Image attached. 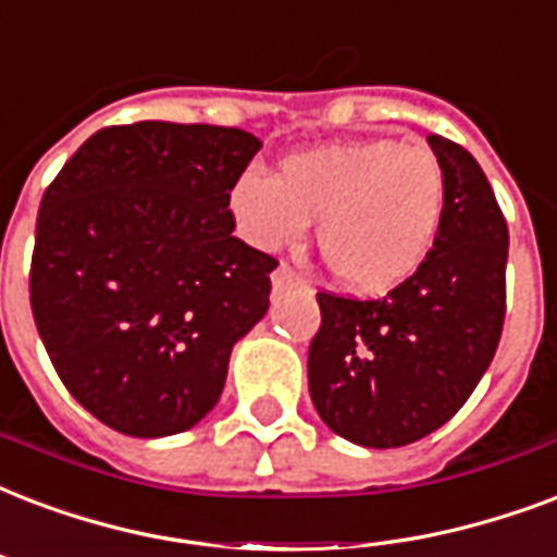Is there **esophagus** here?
<instances>
[{
  "instance_id": "1",
  "label": "esophagus",
  "mask_w": 557,
  "mask_h": 557,
  "mask_svg": "<svg viewBox=\"0 0 557 557\" xmlns=\"http://www.w3.org/2000/svg\"><path fill=\"white\" fill-rule=\"evenodd\" d=\"M271 283H274V288H288V286H300V283H307V280L300 277L288 262H280L277 269H274V274H271Z\"/></svg>"
}]
</instances>
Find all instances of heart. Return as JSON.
I'll return each mask as SVG.
<instances>
[{
  "label": "heart",
  "instance_id": "b5f03b06",
  "mask_svg": "<svg viewBox=\"0 0 557 557\" xmlns=\"http://www.w3.org/2000/svg\"><path fill=\"white\" fill-rule=\"evenodd\" d=\"M236 231L262 250L297 245L318 222V250L347 288L380 295L409 280L435 245L447 207L430 148L362 139L286 157L277 177L242 172L227 195Z\"/></svg>",
  "mask_w": 557,
  "mask_h": 557
}]
</instances>
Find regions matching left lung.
I'll list each match as a JSON object with an SVG mask.
<instances>
[{"label":"left lung","mask_w":557,"mask_h":557,"mask_svg":"<svg viewBox=\"0 0 557 557\" xmlns=\"http://www.w3.org/2000/svg\"><path fill=\"white\" fill-rule=\"evenodd\" d=\"M447 207L418 271L385 297L318 292L309 394L326 426L362 447H406L444 426L494 359L505 321L508 224L482 165L438 134Z\"/></svg>","instance_id":"left-lung-1"}]
</instances>
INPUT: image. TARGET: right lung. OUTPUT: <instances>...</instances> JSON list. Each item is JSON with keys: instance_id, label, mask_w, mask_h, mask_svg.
I'll return each instance as SVG.
<instances>
[{"instance_id": "1", "label": "right lung", "mask_w": 557, "mask_h": 557, "mask_svg": "<svg viewBox=\"0 0 557 557\" xmlns=\"http://www.w3.org/2000/svg\"><path fill=\"white\" fill-rule=\"evenodd\" d=\"M260 139L222 125L96 131L46 186L32 312L66 392L104 426L163 438L219 403L277 260L233 236L227 195Z\"/></svg>"}]
</instances>
